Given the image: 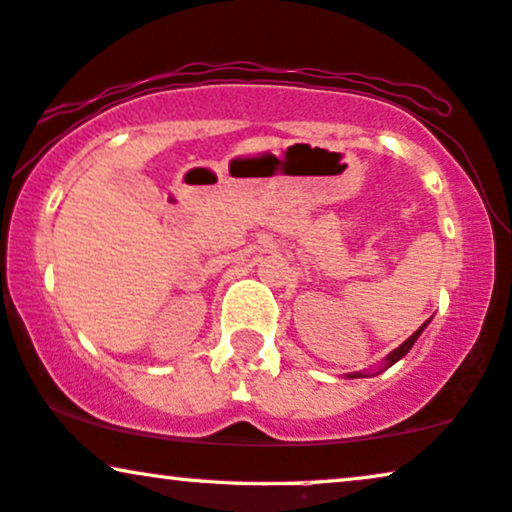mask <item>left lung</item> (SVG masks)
<instances>
[{"mask_svg": "<svg viewBox=\"0 0 512 512\" xmlns=\"http://www.w3.org/2000/svg\"><path fill=\"white\" fill-rule=\"evenodd\" d=\"M428 323H431V320H426V323L424 325H421L419 327V330L417 332H414V335L410 337V339H405V342L403 344H400L398 346V349H395V351H391V353H388V356H386V363H384V367H381V370H386V367H391V365H395V363H398V360L400 358H403V356H407V353H410V349H412V346H414V342H417V339H419V335H421V332H424L426 330V325ZM374 374H379V372H374ZM358 377H367V374H363V372H353V374H349V379H358Z\"/></svg>", "mask_w": 512, "mask_h": 512, "instance_id": "8db88e82", "label": "left lung"}]
</instances>
